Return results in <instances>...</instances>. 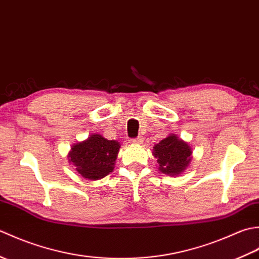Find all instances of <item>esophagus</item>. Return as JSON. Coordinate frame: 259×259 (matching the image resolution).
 Segmentation results:
<instances>
[{"mask_svg": "<svg viewBox=\"0 0 259 259\" xmlns=\"http://www.w3.org/2000/svg\"><path fill=\"white\" fill-rule=\"evenodd\" d=\"M142 142H144V138H142V137H138V138L130 140V144H133V145H140V144H142Z\"/></svg>", "mask_w": 259, "mask_h": 259, "instance_id": "34e87169", "label": "esophagus"}]
</instances>
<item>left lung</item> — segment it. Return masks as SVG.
I'll list each match as a JSON object with an SVG mask.
<instances>
[{
  "mask_svg": "<svg viewBox=\"0 0 259 259\" xmlns=\"http://www.w3.org/2000/svg\"><path fill=\"white\" fill-rule=\"evenodd\" d=\"M152 155L156 158L158 169L164 175H181L188 168L192 158V149L188 142L183 140L177 135L170 134L155 145Z\"/></svg>",
  "mask_w": 259,
  "mask_h": 259,
  "instance_id": "1",
  "label": "left lung"
}]
</instances>
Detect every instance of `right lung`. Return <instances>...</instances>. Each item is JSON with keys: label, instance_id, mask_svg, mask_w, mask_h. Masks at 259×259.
Returning a JSON list of instances; mask_svg holds the SVG:
<instances>
[{"label": "right lung", "instance_id": "obj_1", "mask_svg": "<svg viewBox=\"0 0 259 259\" xmlns=\"http://www.w3.org/2000/svg\"><path fill=\"white\" fill-rule=\"evenodd\" d=\"M120 146L117 140H108L93 134L72 146L68 153L69 162L84 179H102L113 171Z\"/></svg>", "mask_w": 259, "mask_h": 259}]
</instances>
